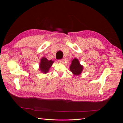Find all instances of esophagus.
I'll return each instance as SVG.
<instances>
[{
    "label": "esophagus",
    "mask_w": 123,
    "mask_h": 123,
    "mask_svg": "<svg viewBox=\"0 0 123 123\" xmlns=\"http://www.w3.org/2000/svg\"><path fill=\"white\" fill-rule=\"evenodd\" d=\"M64 59H59V60H58V62H62V63L63 62H64Z\"/></svg>",
    "instance_id": "esophagus-1"
}]
</instances>
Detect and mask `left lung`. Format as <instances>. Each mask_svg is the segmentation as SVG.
<instances>
[{
  "label": "left lung",
  "mask_w": 123,
  "mask_h": 123,
  "mask_svg": "<svg viewBox=\"0 0 123 123\" xmlns=\"http://www.w3.org/2000/svg\"><path fill=\"white\" fill-rule=\"evenodd\" d=\"M70 69L74 75H79L83 71V66L80 65L79 59L74 58L72 60L71 65L70 66Z\"/></svg>",
  "instance_id": "left-lung-1"
}]
</instances>
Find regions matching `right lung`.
Instances as JSON below:
<instances>
[{
    "instance_id": "right-lung-1",
    "label": "right lung",
    "mask_w": 123,
    "mask_h": 123,
    "mask_svg": "<svg viewBox=\"0 0 123 123\" xmlns=\"http://www.w3.org/2000/svg\"><path fill=\"white\" fill-rule=\"evenodd\" d=\"M54 61L52 60H48L46 57H42L41 58L40 62L39 64V70L43 73L46 74L48 72L49 70L52 65Z\"/></svg>"
}]
</instances>
